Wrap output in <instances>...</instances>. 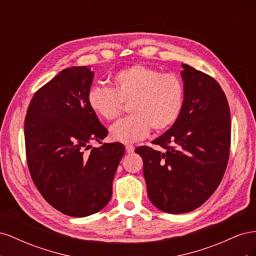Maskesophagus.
<instances>
[{
    "label": "esophagus",
    "instance_id": "34e87169",
    "mask_svg": "<svg viewBox=\"0 0 256 256\" xmlns=\"http://www.w3.org/2000/svg\"><path fill=\"white\" fill-rule=\"evenodd\" d=\"M125 148H126V152H128V154H131V152H134V146L131 145V144H127L125 146Z\"/></svg>",
    "mask_w": 256,
    "mask_h": 256
}]
</instances>
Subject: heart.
Instances as JSON below:
<instances>
[{"label":"heart","mask_w":256,"mask_h":256,"mask_svg":"<svg viewBox=\"0 0 256 256\" xmlns=\"http://www.w3.org/2000/svg\"><path fill=\"white\" fill-rule=\"evenodd\" d=\"M113 88L95 84L88 92V106L99 118L113 120L129 104L131 114L111 127L115 141L134 142L154 131L166 130L182 110L184 86L174 72H162L144 64H134L116 72Z\"/></svg>","instance_id":"b5f03b06"}]
</instances>
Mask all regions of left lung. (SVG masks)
I'll list each match as a JSON object with an SVG mask.
<instances>
[{
    "mask_svg": "<svg viewBox=\"0 0 256 256\" xmlns=\"http://www.w3.org/2000/svg\"><path fill=\"white\" fill-rule=\"evenodd\" d=\"M184 97L178 120L150 146L136 148L150 202L168 214L204 204L218 188L230 148V113L226 94L212 76L182 65Z\"/></svg>",
    "mask_w": 256,
    "mask_h": 256,
    "instance_id": "8db88e82",
    "label": "left lung"
}]
</instances>
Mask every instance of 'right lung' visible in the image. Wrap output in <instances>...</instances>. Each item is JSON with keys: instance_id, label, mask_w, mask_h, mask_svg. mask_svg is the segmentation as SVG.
Returning <instances> with one entry per match:
<instances>
[{"instance_id": "add662e5", "label": "right lung", "mask_w": 256, "mask_h": 256, "mask_svg": "<svg viewBox=\"0 0 256 256\" xmlns=\"http://www.w3.org/2000/svg\"><path fill=\"white\" fill-rule=\"evenodd\" d=\"M92 78L86 66L62 70L36 90L24 120L32 180L52 207L70 216L96 214L109 203L125 154L122 143L102 142L108 130L88 102ZM92 140L100 146L90 149Z\"/></svg>"}]
</instances>
